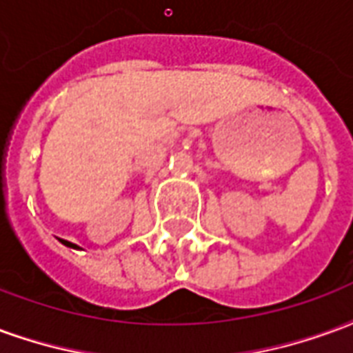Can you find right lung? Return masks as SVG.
Returning a JSON list of instances; mask_svg holds the SVG:
<instances>
[{
  "label": "right lung",
  "mask_w": 353,
  "mask_h": 353,
  "mask_svg": "<svg viewBox=\"0 0 353 353\" xmlns=\"http://www.w3.org/2000/svg\"><path fill=\"white\" fill-rule=\"evenodd\" d=\"M58 240H60V242H62L64 245H68V248H72V250H79V245H77V244H72V242H68V240H62V238H58Z\"/></svg>",
  "instance_id": "right-lung-1"
}]
</instances>
